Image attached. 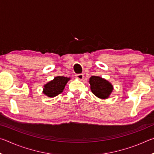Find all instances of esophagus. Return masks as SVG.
<instances>
[{
    "mask_svg": "<svg viewBox=\"0 0 154 154\" xmlns=\"http://www.w3.org/2000/svg\"><path fill=\"white\" fill-rule=\"evenodd\" d=\"M76 77L79 80H82L83 79V77H84V75H83V73H80V74H77L76 75Z\"/></svg>",
    "mask_w": 154,
    "mask_h": 154,
    "instance_id": "obj_1",
    "label": "esophagus"
}]
</instances>
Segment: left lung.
<instances>
[{
	"label": "left lung",
	"mask_w": 154,
	"mask_h": 154,
	"mask_svg": "<svg viewBox=\"0 0 154 154\" xmlns=\"http://www.w3.org/2000/svg\"><path fill=\"white\" fill-rule=\"evenodd\" d=\"M91 90L95 96L100 98H106L113 90V86L107 81L98 76L90 78Z\"/></svg>",
	"instance_id": "left-lung-1"
}]
</instances>
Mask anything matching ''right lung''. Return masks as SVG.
Returning a JSON list of instances; mask_svg holds the SVG:
<instances>
[{
	"label": "right lung",
	"instance_id": "add662e5",
	"mask_svg": "<svg viewBox=\"0 0 154 154\" xmlns=\"http://www.w3.org/2000/svg\"><path fill=\"white\" fill-rule=\"evenodd\" d=\"M70 78L58 76L44 85L43 93L49 97H55L62 92Z\"/></svg>",
	"mask_w": 154,
	"mask_h": 154
}]
</instances>
